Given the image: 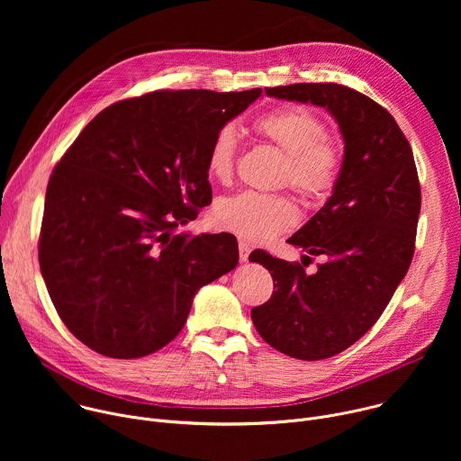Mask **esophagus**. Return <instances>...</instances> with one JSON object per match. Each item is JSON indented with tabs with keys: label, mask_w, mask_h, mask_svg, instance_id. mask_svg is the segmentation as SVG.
Instances as JSON below:
<instances>
[{
	"label": "esophagus",
	"mask_w": 461,
	"mask_h": 461,
	"mask_svg": "<svg viewBox=\"0 0 461 461\" xmlns=\"http://www.w3.org/2000/svg\"><path fill=\"white\" fill-rule=\"evenodd\" d=\"M249 253H251L249 244H248V242H244V240H240V242H239V258H240L242 262H248Z\"/></svg>",
	"instance_id": "obj_1"
}]
</instances>
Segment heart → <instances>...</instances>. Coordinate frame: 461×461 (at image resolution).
I'll return each mask as SVG.
<instances>
[{
    "label": "heart",
    "mask_w": 461,
    "mask_h": 461,
    "mask_svg": "<svg viewBox=\"0 0 461 461\" xmlns=\"http://www.w3.org/2000/svg\"><path fill=\"white\" fill-rule=\"evenodd\" d=\"M253 127L286 155L283 182L312 203L332 193L341 173V149L324 137V123L315 113L301 105L277 107L258 116ZM237 148L235 127H221L208 149L206 166L212 178L221 182L231 178ZM213 217L226 231L253 242H267L292 230L299 221V212L286 194L244 191L219 201Z\"/></svg>",
    "instance_id": "obj_1"
}]
</instances>
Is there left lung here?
<instances>
[{"mask_svg":"<svg viewBox=\"0 0 461 461\" xmlns=\"http://www.w3.org/2000/svg\"><path fill=\"white\" fill-rule=\"evenodd\" d=\"M268 96L324 107L345 144L330 199L288 242L322 255L315 274L255 249L276 292L251 310L258 336L304 361L332 357L379 319L414 255L421 191L412 149L392 114L339 84L267 87ZM304 255V257H308ZM310 258V257H308Z\"/></svg>","mask_w":461,"mask_h":461,"instance_id":"obj_1","label":"left lung"}]
</instances>
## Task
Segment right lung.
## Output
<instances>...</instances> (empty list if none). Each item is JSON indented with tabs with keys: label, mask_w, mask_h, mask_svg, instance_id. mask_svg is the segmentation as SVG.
I'll return each mask as SVG.
<instances>
[{
	"label": "right lung",
	"mask_w": 461,
	"mask_h": 461,
	"mask_svg": "<svg viewBox=\"0 0 461 461\" xmlns=\"http://www.w3.org/2000/svg\"><path fill=\"white\" fill-rule=\"evenodd\" d=\"M260 89L155 91L96 114L54 167L40 268L73 336L135 359L173 341L204 285L239 262L230 233H176L212 203L208 149Z\"/></svg>",
	"instance_id": "add662e5"
}]
</instances>
